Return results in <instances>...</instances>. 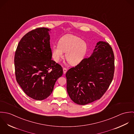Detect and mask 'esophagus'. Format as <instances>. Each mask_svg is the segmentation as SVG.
Wrapping results in <instances>:
<instances>
[{
  "label": "esophagus",
  "instance_id": "34e87169",
  "mask_svg": "<svg viewBox=\"0 0 134 134\" xmlns=\"http://www.w3.org/2000/svg\"><path fill=\"white\" fill-rule=\"evenodd\" d=\"M63 73H64V74H65L66 73V72H67V69H66V68H64L63 69Z\"/></svg>",
  "mask_w": 134,
  "mask_h": 134
}]
</instances>
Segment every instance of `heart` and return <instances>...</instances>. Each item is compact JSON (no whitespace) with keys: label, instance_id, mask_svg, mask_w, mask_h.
Instances as JSON below:
<instances>
[{"label":"heart","instance_id":"heart-1","mask_svg":"<svg viewBox=\"0 0 134 134\" xmlns=\"http://www.w3.org/2000/svg\"><path fill=\"white\" fill-rule=\"evenodd\" d=\"M87 51V43L80 38L72 35H66L59 39L58 45L52 47V56L58 62L64 57L71 65H76L85 57Z\"/></svg>","mask_w":134,"mask_h":134}]
</instances>
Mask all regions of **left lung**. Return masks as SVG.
I'll use <instances>...</instances> for the list:
<instances>
[{"label":"left lung","mask_w":134,"mask_h":134,"mask_svg":"<svg viewBox=\"0 0 134 134\" xmlns=\"http://www.w3.org/2000/svg\"><path fill=\"white\" fill-rule=\"evenodd\" d=\"M115 57L107 42L99 41L89 57L83 59L66 73V89L78 105L92 103L104 95L114 77Z\"/></svg>","instance_id":"1"}]
</instances>
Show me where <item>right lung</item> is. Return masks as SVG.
Masks as SVG:
<instances>
[{"mask_svg": "<svg viewBox=\"0 0 134 134\" xmlns=\"http://www.w3.org/2000/svg\"><path fill=\"white\" fill-rule=\"evenodd\" d=\"M51 30L38 28L28 32L20 40L14 56L18 83L27 96L38 100L51 94L63 74L61 66L52 59Z\"/></svg>", "mask_w": 134, "mask_h": 134, "instance_id": "add662e5", "label": "right lung"}]
</instances>
